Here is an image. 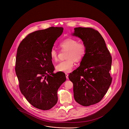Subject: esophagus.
I'll use <instances>...</instances> for the list:
<instances>
[{
  "label": "esophagus",
  "instance_id": "1",
  "mask_svg": "<svg viewBox=\"0 0 129 129\" xmlns=\"http://www.w3.org/2000/svg\"><path fill=\"white\" fill-rule=\"evenodd\" d=\"M66 78L68 79V75L67 73H66Z\"/></svg>",
  "mask_w": 129,
  "mask_h": 129
}]
</instances>
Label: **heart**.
Here are the masks:
<instances>
[{
	"instance_id": "1",
	"label": "heart",
	"mask_w": 129,
	"mask_h": 129,
	"mask_svg": "<svg viewBox=\"0 0 129 129\" xmlns=\"http://www.w3.org/2000/svg\"><path fill=\"white\" fill-rule=\"evenodd\" d=\"M61 50H67L66 60L60 61L56 66L58 71L69 73L71 71L74 66V61H81L86 53V48L83 43L79 42L73 38L66 39L59 44ZM59 52L54 48H52L50 55L52 60L56 61L58 58Z\"/></svg>"
}]
</instances>
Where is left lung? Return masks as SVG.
I'll list each match as a JSON object with an SVG mask.
<instances>
[{
	"label": "left lung",
	"mask_w": 129,
	"mask_h": 129,
	"mask_svg": "<svg viewBox=\"0 0 129 129\" xmlns=\"http://www.w3.org/2000/svg\"><path fill=\"white\" fill-rule=\"evenodd\" d=\"M73 35L80 38L86 51L80 66L69 75L73 84L76 102L89 106L100 102L112 83V56L100 33L91 27L74 28Z\"/></svg>",
	"instance_id": "obj_1"
}]
</instances>
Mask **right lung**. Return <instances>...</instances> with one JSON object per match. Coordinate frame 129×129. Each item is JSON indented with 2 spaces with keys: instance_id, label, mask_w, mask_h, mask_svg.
<instances>
[{
  "instance_id": "right-lung-1",
  "label": "right lung",
  "mask_w": 129,
  "mask_h": 129,
  "mask_svg": "<svg viewBox=\"0 0 129 129\" xmlns=\"http://www.w3.org/2000/svg\"><path fill=\"white\" fill-rule=\"evenodd\" d=\"M62 27H51L28 34L17 48L15 70L21 93L34 107L52 108L58 101L57 91L66 80L63 72L54 73L50 52L62 34Z\"/></svg>"
}]
</instances>
